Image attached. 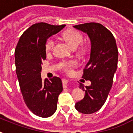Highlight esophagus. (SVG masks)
Returning <instances> with one entry per match:
<instances>
[{"mask_svg": "<svg viewBox=\"0 0 133 133\" xmlns=\"http://www.w3.org/2000/svg\"><path fill=\"white\" fill-rule=\"evenodd\" d=\"M62 83L63 88H67V85H68V80H67V79H63Z\"/></svg>", "mask_w": 133, "mask_h": 133, "instance_id": "1", "label": "esophagus"}]
</instances>
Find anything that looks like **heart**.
<instances>
[{
	"label": "heart",
	"instance_id": "obj_1",
	"mask_svg": "<svg viewBox=\"0 0 133 133\" xmlns=\"http://www.w3.org/2000/svg\"><path fill=\"white\" fill-rule=\"evenodd\" d=\"M63 38L69 44L72 46L73 49H76L78 48V46L81 44L83 40V36L81 32H78L77 30H75L74 29H69L65 31L63 33ZM54 46V41L52 38H48L45 43V51L47 52H50L53 49ZM76 62L75 61H63L61 63V65L63 66V68L65 70H69L71 67H72L74 65H75Z\"/></svg>",
	"mask_w": 133,
	"mask_h": 133
}]
</instances>
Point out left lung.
I'll list each match as a JSON object with an SVG mask.
<instances>
[{"label": "left lung", "mask_w": 133, "mask_h": 133, "mask_svg": "<svg viewBox=\"0 0 133 133\" xmlns=\"http://www.w3.org/2000/svg\"><path fill=\"white\" fill-rule=\"evenodd\" d=\"M88 35L91 41L90 58L83 69L82 78L91 81L90 86L80 83L85 97L75 104V108L83 114H92L101 109L108 98L117 70L118 49L110 31L97 23L75 25Z\"/></svg>", "instance_id": "1"}]
</instances>
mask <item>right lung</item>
Returning a JSON list of instances; mask_svg holds the SVG:
<instances>
[{
	"mask_svg": "<svg viewBox=\"0 0 133 133\" xmlns=\"http://www.w3.org/2000/svg\"><path fill=\"white\" fill-rule=\"evenodd\" d=\"M65 26L34 24L23 32L15 49L16 72L24 101L32 113L41 117H49L56 112L63 91L60 78L41 79V64L46 59L45 43Z\"/></svg>",
	"mask_w": 133,
	"mask_h": 133,
	"instance_id": "obj_1",
	"label": "right lung"
}]
</instances>
